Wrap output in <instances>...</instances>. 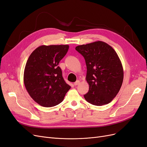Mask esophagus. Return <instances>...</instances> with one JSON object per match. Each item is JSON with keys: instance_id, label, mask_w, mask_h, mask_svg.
Segmentation results:
<instances>
[{"instance_id": "obj_1", "label": "esophagus", "mask_w": 147, "mask_h": 147, "mask_svg": "<svg viewBox=\"0 0 147 147\" xmlns=\"http://www.w3.org/2000/svg\"><path fill=\"white\" fill-rule=\"evenodd\" d=\"M80 82L79 80H77V81H76V82L74 83V85L75 86H77V85H78V84H80Z\"/></svg>"}]
</instances>
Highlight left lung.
<instances>
[{"mask_svg":"<svg viewBox=\"0 0 147 147\" xmlns=\"http://www.w3.org/2000/svg\"><path fill=\"white\" fill-rule=\"evenodd\" d=\"M76 50L83 55L87 67L86 80L89 85L84 95L89 103L102 106L110 103L122 86L123 69L114 49L103 41L78 45Z\"/></svg>","mask_w":147,"mask_h":147,"instance_id":"obj_1","label":"left lung"}]
</instances>
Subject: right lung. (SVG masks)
I'll return each instance as SVG.
<instances>
[{
    "label": "right lung",
    "instance_id": "add662e5",
    "mask_svg": "<svg viewBox=\"0 0 147 147\" xmlns=\"http://www.w3.org/2000/svg\"><path fill=\"white\" fill-rule=\"evenodd\" d=\"M69 47L68 45H41L27 60L24 73L25 88L34 102L44 107L62 102L71 88L65 82L58 65Z\"/></svg>",
    "mask_w": 147,
    "mask_h": 147
}]
</instances>
